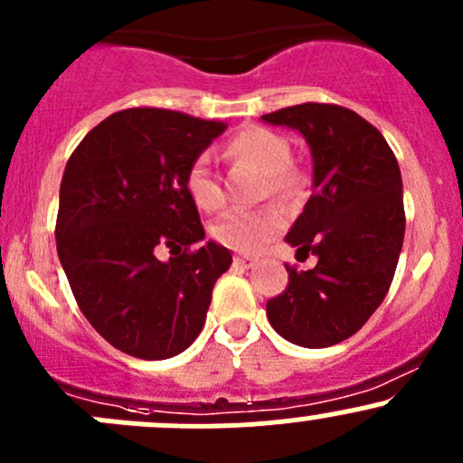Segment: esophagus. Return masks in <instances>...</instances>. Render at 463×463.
Returning a JSON list of instances; mask_svg holds the SVG:
<instances>
[{"instance_id":"34e87169","label":"esophagus","mask_w":463,"mask_h":463,"mask_svg":"<svg viewBox=\"0 0 463 463\" xmlns=\"http://www.w3.org/2000/svg\"><path fill=\"white\" fill-rule=\"evenodd\" d=\"M255 258H249V255H235V266H240V269H253L255 266Z\"/></svg>"}]
</instances>
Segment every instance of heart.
Instances as JSON below:
<instances>
[{"label": "heart", "mask_w": 463, "mask_h": 463, "mask_svg": "<svg viewBox=\"0 0 463 463\" xmlns=\"http://www.w3.org/2000/svg\"><path fill=\"white\" fill-rule=\"evenodd\" d=\"M231 152L260 167L270 181V190L279 197H288L298 190V176L291 167L293 152L284 137L264 128H246L231 141ZM185 190L197 208L213 213L223 202L222 188L214 176L208 154H199L185 172ZM284 228V214L278 208H261L255 213L231 210L217 219L213 237L226 249L237 253H258Z\"/></svg>", "instance_id": "heart-1"}]
</instances>
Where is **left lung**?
Wrapping results in <instances>:
<instances>
[{"mask_svg": "<svg viewBox=\"0 0 463 463\" xmlns=\"http://www.w3.org/2000/svg\"><path fill=\"white\" fill-rule=\"evenodd\" d=\"M269 125L305 137L314 161V194L287 244L316 255L309 270L288 269V287L266 302L270 326L288 343L320 349L356 334L390 291L403 249V181L374 125L322 102L264 114Z\"/></svg>", "mask_w": 463, "mask_h": 463, "instance_id": "8db88e82", "label": "left lung"}]
</instances>
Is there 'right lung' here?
I'll return each mask as SVG.
<instances>
[{"instance_id": "obj_1", "label": "right lung", "mask_w": 463, "mask_h": 463, "mask_svg": "<svg viewBox=\"0 0 463 463\" xmlns=\"http://www.w3.org/2000/svg\"><path fill=\"white\" fill-rule=\"evenodd\" d=\"M223 129L222 120L134 107L96 125L64 167L60 264L93 329L129 356L163 361L188 349L231 269L226 246L203 244L185 190L188 165ZM156 245L173 258L158 260Z\"/></svg>"}]
</instances>
